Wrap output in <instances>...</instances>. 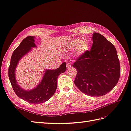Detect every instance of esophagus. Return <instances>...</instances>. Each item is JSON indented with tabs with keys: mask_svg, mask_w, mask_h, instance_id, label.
Instances as JSON below:
<instances>
[{
	"mask_svg": "<svg viewBox=\"0 0 131 131\" xmlns=\"http://www.w3.org/2000/svg\"><path fill=\"white\" fill-rule=\"evenodd\" d=\"M66 67H67V68H68V69H69V68H70L71 67V63H70V62H68V63H67Z\"/></svg>",
	"mask_w": 131,
	"mask_h": 131,
	"instance_id": "34e87169",
	"label": "esophagus"
}]
</instances>
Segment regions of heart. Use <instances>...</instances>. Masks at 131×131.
I'll return each mask as SVG.
<instances>
[{
  "label": "heart",
  "mask_w": 131,
  "mask_h": 131,
  "mask_svg": "<svg viewBox=\"0 0 131 131\" xmlns=\"http://www.w3.org/2000/svg\"><path fill=\"white\" fill-rule=\"evenodd\" d=\"M68 49L75 50V56L80 57L84 56L89 50L90 44L89 42L80 38H77L72 39L68 44Z\"/></svg>",
  "instance_id": "obj_1"
}]
</instances>
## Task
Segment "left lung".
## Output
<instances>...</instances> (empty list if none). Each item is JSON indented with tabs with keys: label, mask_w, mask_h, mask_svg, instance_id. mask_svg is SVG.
<instances>
[{
	"label": "left lung",
	"mask_w": 131,
	"mask_h": 131,
	"mask_svg": "<svg viewBox=\"0 0 131 131\" xmlns=\"http://www.w3.org/2000/svg\"><path fill=\"white\" fill-rule=\"evenodd\" d=\"M92 40L90 51L72 65L77 71L74 84L86 95L101 96L111 92L119 80V60L114 46L103 35L94 33Z\"/></svg>",
	"instance_id": "1"
}]
</instances>
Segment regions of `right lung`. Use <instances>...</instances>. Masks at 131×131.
<instances>
[{
    "label": "right lung",
    "instance_id": "obj_1",
    "mask_svg": "<svg viewBox=\"0 0 131 131\" xmlns=\"http://www.w3.org/2000/svg\"><path fill=\"white\" fill-rule=\"evenodd\" d=\"M35 37L28 36L21 42L13 54L8 69V77L15 93L19 98L32 104H40L49 100L57 89V80L60 74L66 70V62L62 63L59 68L54 70L46 69L41 81L35 88L25 90L19 85L16 78V68L19 60L36 47Z\"/></svg>",
    "mask_w": 131,
    "mask_h": 131
}]
</instances>
